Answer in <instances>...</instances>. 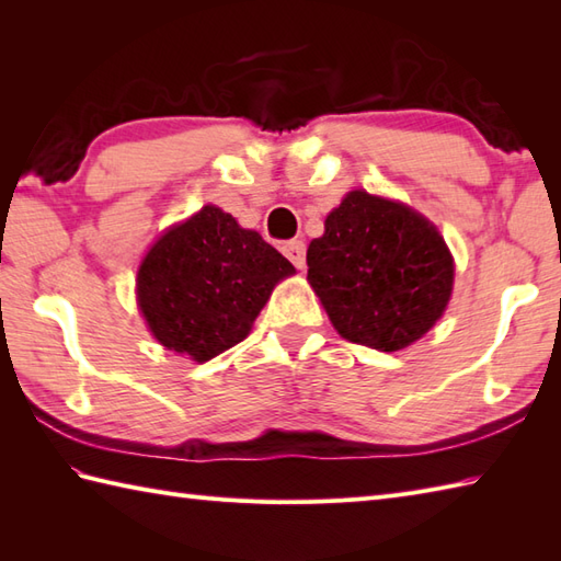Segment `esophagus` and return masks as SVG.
<instances>
[{
    "mask_svg": "<svg viewBox=\"0 0 561 561\" xmlns=\"http://www.w3.org/2000/svg\"><path fill=\"white\" fill-rule=\"evenodd\" d=\"M282 253L294 262L296 270L306 267V245H304V241H287L282 245Z\"/></svg>",
    "mask_w": 561,
    "mask_h": 561,
    "instance_id": "34e87169",
    "label": "esophagus"
}]
</instances>
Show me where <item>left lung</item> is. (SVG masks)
Segmentation results:
<instances>
[{
	"label": "left lung",
	"instance_id": "8db88e82",
	"mask_svg": "<svg viewBox=\"0 0 561 561\" xmlns=\"http://www.w3.org/2000/svg\"><path fill=\"white\" fill-rule=\"evenodd\" d=\"M308 282L344 340L404 350L432 328L453 291V257L422 214L354 190L306 253Z\"/></svg>",
	"mask_w": 561,
	"mask_h": 561
}]
</instances>
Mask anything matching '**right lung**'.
<instances>
[{
	"label": "right lung",
	"instance_id": "add662e5",
	"mask_svg": "<svg viewBox=\"0 0 561 561\" xmlns=\"http://www.w3.org/2000/svg\"><path fill=\"white\" fill-rule=\"evenodd\" d=\"M294 265L231 214L202 207L141 260L137 301L163 347L209 362L243 342L274 284Z\"/></svg>",
	"mask_w": 561,
	"mask_h": 561
}]
</instances>
